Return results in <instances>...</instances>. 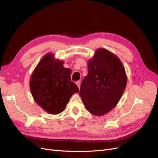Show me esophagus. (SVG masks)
I'll use <instances>...</instances> for the list:
<instances>
[{
  "mask_svg": "<svg viewBox=\"0 0 158 158\" xmlns=\"http://www.w3.org/2000/svg\"><path fill=\"white\" fill-rule=\"evenodd\" d=\"M76 85H77V86L79 88V89H80V84H81V82L80 81H77V82H76Z\"/></svg>",
  "mask_w": 158,
  "mask_h": 158,
  "instance_id": "1",
  "label": "esophagus"
}]
</instances>
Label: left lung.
I'll use <instances>...</instances> for the list:
<instances>
[{
	"label": "left lung",
	"mask_w": 158,
	"mask_h": 158,
	"mask_svg": "<svg viewBox=\"0 0 158 158\" xmlns=\"http://www.w3.org/2000/svg\"><path fill=\"white\" fill-rule=\"evenodd\" d=\"M88 72L79 95L87 111L94 115L103 116L116 107L125 89V67L117 55L99 48L88 61Z\"/></svg>",
	"instance_id": "1"
}]
</instances>
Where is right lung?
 Listing matches in <instances>:
<instances>
[{
	"label": "right lung",
	"instance_id": "add662e5",
	"mask_svg": "<svg viewBox=\"0 0 158 158\" xmlns=\"http://www.w3.org/2000/svg\"><path fill=\"white\" fill-rule=\"evenodd\" d=\"M64 60L55 59L52 53L44 56L33 70L30 80L31 94L35 103L47 113L63 112L77 85L70 80L72 70L64 67Z\"/></svg>",
	"mask_w": 158,
	"mask_h": 158
}]
</instances>
